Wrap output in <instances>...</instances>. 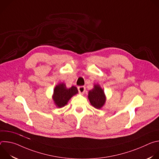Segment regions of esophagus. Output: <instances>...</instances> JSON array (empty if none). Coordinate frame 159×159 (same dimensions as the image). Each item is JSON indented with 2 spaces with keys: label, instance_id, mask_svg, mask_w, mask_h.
<instances>
[{
  "label": "esophagus",
  "instance_id": "34e87169",
  "mask_svg": "<svg viewBox=\"0 0 159 159\" xmlns=\"http://www.w3.org/2000/svg\"><path fill=\"white\" fill-rule=\"evenodd\" d=\"M78 90L80 94H84L85 90V87L84 86H79L78 87Z\"/></svg>",
  "mask_w": 159,
  "mask_h": 159
}]
</instances>
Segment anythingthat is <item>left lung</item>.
Returning a JSON list of instances; mask_svg holds the SVG:
<instances>
[{"mask_svg": "<svg viewBox=\"0 0 159 159\" xmlns=\"http://www.w3.org/2000/svg\"><path fill=\"white\" fill-rule=\"evenodd\" d=\"M88 99L90 104L98 109H101L104 106L106 101V96L104 90L99 84H94L93 89L89 90Z\"/></svg>", "mask_w": 159, "mask_h": 159, "instance_id": "obj_1", "label": "left lung"}]
</instances>
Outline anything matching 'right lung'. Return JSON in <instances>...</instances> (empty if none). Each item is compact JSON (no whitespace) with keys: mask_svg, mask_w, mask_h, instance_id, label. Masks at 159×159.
Wrapping results in <instances>:
<instances>
[{"mask_svg":"<svg viewBox=\"0 0 159 159\" xmlns=\"http://www.w3.org/2000/svg\"><path fill=\"white\" fill-rule=\"evenodd\" d=\"M78 93L76 87L72 85L70 88H67L65 84L61 82L58 84L54 88L52 99L56 107L61 108L66 105L69 100Z\"/></svg>","mask_w":159,"mask_h":159,"instance_id":"1","label":"right lung"}]
</instances>
